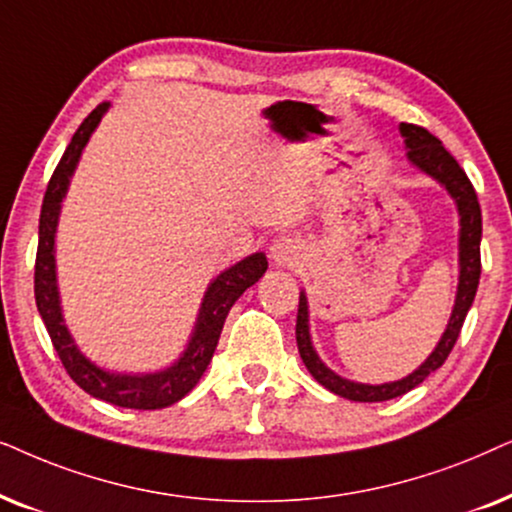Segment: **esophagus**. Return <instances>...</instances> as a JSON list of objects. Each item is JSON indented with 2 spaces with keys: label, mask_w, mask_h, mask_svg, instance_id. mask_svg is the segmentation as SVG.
Returning a JSON list of instances; mask_svg holds the SVG:
<instances>
[{
  "label": "esophagus",
  "mask_w": 512,
  "mask_h": 512,
  "mask_svg": "<svg viewBox=\"0 0 512 512\" xmlns=\"http://www.w3.org/2000/svg\"><path fill=\"white\" fill-rule=\"evenodd\" d=\"M299 255H302V248H299L295 238L281 236L276 238L269 248V257L276 267H290V264H295L299 260Z\"/></svg>",
  "instance_id": "1"
}]
</instances>
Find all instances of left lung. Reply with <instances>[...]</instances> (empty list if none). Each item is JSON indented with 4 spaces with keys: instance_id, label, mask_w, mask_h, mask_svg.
<instances>
[{
    "instance_id": "1",
    "label": "left lung",
    "mask_w": 512,
    "mask_h": 512,
    "mask_svg": "<svg viewBox=\"0 0 512 512\" xmlns=\"http://www.w3.org/2000/svg\"><path fill=\"white\" fill-rule=\"evenodd\" d=\"M400 133H403L405 145H407V159H410L419 170H424L426 175H431L433 180H438L440 185H445L449 196L456 201L461 217V231H459V288H456V302L452 318H449L447 330L442 339L435 346V351L426 358V363L419 365V370L407 374L405 379L391 381V384H356L339 377L325 367L323 360L318 358V353L313 351L311 335H309V306H306V295H299V309H297V349L302 356L306 370L311 372V377L323 384L327 391L342 395V398L356 400V403H381V400L398 398L407 391H412L414 386H419L428 374H433L438 367H442L449 353H452L456 339L466 320V313L473 304L475 292H478L480 283V241H482V213L478 194H475L473 185H470L468 175L463 173L459 161L442 147V142L426 131V128L414 126V124H400Z\"/></svg>"
}]
</instances>
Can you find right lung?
I'll list each match as a JSON object with an SVG mask.
<instances>
[{
	"label": "right lung",
	"mask_w": 512,
	"mask_h": 512,
	"mask_svg": "<svg viewBox=\"0 0 512 512\" xmlns=\"http://www.w3.org/2000/svg\"><path fill=\"white\" fill-rule=\"evenodd\" d=\"M105 112L107 102H102V105L95 107L81 121L77 133L72 135V142L65 149L63 159L58 161L56 170H53L49 187H46L42 215H39V245L37 262H34V299H37L39 316H42L46 330H49L53 349L58 351L63 367L74 379V384L84 388L93 398L105 400V403L131 407V410H163V407L185 398L199 384L210 358H213L229 309L250 285L260 281L269 267V262L264 257V252H255V255L245 257V260L234 264L231 269L222 271L208 285L199 318H196L192 339H189L180 360L170 365L168 370L154 374H114L93 365L77 349V344H74V339L65 327L63 311H60L56 283V227L60 215V201L65 199L70 177L74 168H77L79 156L84 152L88 138H91V133L95 131V126H98V121Z\"/></svg>",
	"instance_id": "add662e5"
}]
</instances>
